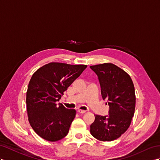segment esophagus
<instances>
[{"instance_id":"esophagus-1","label":"esophagus","mask_w":160,"mask_h":160,"mask_svg":"<svg viewBox=\"0 0 160 160\" xmlns=\"http://www.w3.org/2000/svg\"><path fill=\"white\" fill-rule=\"evenodd\" d=\"M86 112H87V111H85V110H82V109L78 110V112L80 113H86Z\"/></svg>"}]
</instances>
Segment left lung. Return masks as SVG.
<instances>
[{
  "label": "left lung",
  "instance_id": "left-lung-1",
  "mask_svg": "<svg viewBox=\"0 0 160 160\" xmlns=\"http://www.w3.org/2000/svg\"><path fill=\"white\" fill-rule=\"evenodd\" d=\"M99 78L101 95L109 106V116L95 115L90 132L101 141H112L128 130L134 116L136 97L130 76L111 63L90 66Z\"/></svg>",
  "mask_w": 160,
  "mask_h": 160
}]
</instances>
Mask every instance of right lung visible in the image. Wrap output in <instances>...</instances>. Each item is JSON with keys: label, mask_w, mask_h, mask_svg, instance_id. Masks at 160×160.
Here are the masks:
<instances>
[{"label": "right lung", "mask_w": 160, "mask_h": 160, "mask_svg": "<svg viewBox=\"0 0 160 160\" xmlns=\"http://www.w3.org/2000/svg\"><path fill=\"white\" fill-rule=\"evenodd\" d=\"M87 67L52 62L32 75L26 92L27 112L30 126L41 138L55 142L68 134L76 112L56 103Z\"/></svg>", "instance_id": "right-lung-1"}]
</instances>
